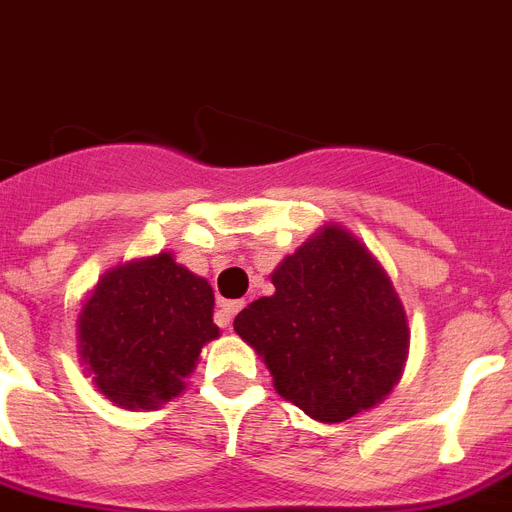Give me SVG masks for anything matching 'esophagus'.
<instances>
[{
	"mask_svg": "<svg viewBox=\"0 0 512 512\" xmlns=\"http://www.w3.org/2000/svg\"><path fill=\"white\" fill-rule=\"evenodd\" d=\"M220 323H223V326H231V321H234V315L239 313V310H242L244 307V302H239V299H220Z\"/></svg>",
	"mask_w": 512,
	"mask_h": 512,
	"instance_id": "1",
	"label": "esophagus"
}]
</instances>
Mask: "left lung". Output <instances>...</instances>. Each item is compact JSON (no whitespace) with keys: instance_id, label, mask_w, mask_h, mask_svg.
<instances>
[{"instance_id":"left-lung-1","label":"left lung","mask_w":512,"mask_h":512,"mask_svg":"<svg viewBox=\"0 0 512 512\" xmlns=\"http://www.w3.org/2000/svg\"><path fill=\"white\" fill-rule=\"evenodd\" d=\"M276 292L236 315L273 386L321 423L371 410L402 378L410 328L376 257L342 226H323L270 276Z\"/></svg>"}]
</instances>
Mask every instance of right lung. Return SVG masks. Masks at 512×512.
Segmentation results:
<instances>
[{"instance_id": "right-lung-1", "label": "right lung", "mask_w": 512, "mask_h": 512, "mask_svg": "<svg viewBox=\"0 0 512 512\" xmlns=\"http://www.w3.org/2000/svg\"><path fill=\"white\" fill-rule=\"evenodd\" d=\"M215 294L173 255L107 270L78 315V355L99 394L126 410H157L186 389L199 352L220 334Z\"/></svg>"}]
</instances>
